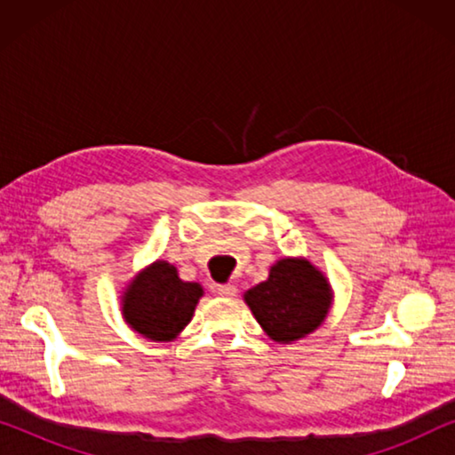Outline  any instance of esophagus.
<instances>
[{"label": "esophagus", "mask_w": 455, "mask_h": 455, "mask_svg": "<svg viewBox=\"0 0 455 455\" xmlns=\"http://www.w3.org/2000/svg\"><path fill=\"white\" fill-rule=\"evenodd\" d=\"M215 291L220 296H223V298H234L235 294H238V288H235L234 283H220L215 288Z\"/></svg>", "instance_id": "1"}]
</instances>
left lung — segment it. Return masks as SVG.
<instances>
[{
    "instance_id": "8db88e82",
    "label": "left lung",
    "mask_w": 455,
    "mask_h": 455,
    "mask_svg": "<svg viewBox=\"0 0 455 455\" xmlns=\"http://www.w3.org/2000/svg\"><path fill=\"white\" fill-rule=\"evenodd\" d=\"M244 300L271 339L290 344L321 325L331 290L308 260L282 259L271 267L267 282L246 291Z\"/></svg>"
}]
</instances>
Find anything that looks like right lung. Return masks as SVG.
Listing matches in <instances>:
<instances>
[{
  "label": "right lung",
  "instance_id": "1",
  "mask_svg": "<svg viewBox=\"0 0 455 455\" xmlns=\"http://www.w3.org/2000/svg\"><path fill=\"white\" fill-rule=\"evenodd\" d=\"M203 288L182 282L176 267L157 260L140 273L124 296V316L140 335L155 341L173 339L188 325Z\"/></svg>",
  "mask_w": 455,
  "mask_h": 455
}]
</instances>
